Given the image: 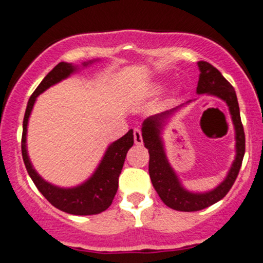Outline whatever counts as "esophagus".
I'll use <instances>...</instances> for the list:
<instances>
[{"instance_id": "esophagus-1", "label": "esophagus", "mask_w": 263, "mask_h": 263, "mask_svg": "<svg viewBox=\"0 0 263 263\" xmlns=\"http://www.w3.org/2000/svg\"><path fill=\"white\" fill-rule=\"evenodd\" d=\"M134 140H135V144L136 145H142V134L139 128H135L134 129Z\"/></svg>"}]
</instances>
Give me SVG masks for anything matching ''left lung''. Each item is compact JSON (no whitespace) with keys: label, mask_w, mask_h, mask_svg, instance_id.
Here are the masks:
<instances>
[{"label":"left lung","mask_w":263,"mask_h":263,"mask_svg":"<svg viewBox=\"0 0 263 263\" xmlns=\"http://www.w3.org/2000/svg\"><path fill=\"white\" fill-rule=\"evenodd\" d=\"M197 65L200 68L197 94L214 95V97L224 100L229 107L230 116H232L233 124H234L237 155H235V160L233 161V165L227 178L213 191L205 193H193L182 187L176 172L168 163L160 137L165 118L173 115V112H176L179 107L172 110H166L160 115L148 117L142 123V140H144L145 147L147 148L148 155H150L148 174H150L151 183L158 192L159 197L168 208L177 211H187V213L209 208L227 196V193L229 192L237 179L246 151L245 129H243L242 121H240L239 104H238L234 87L211 63L200 61L197 62Z\"/></svg>","instance_id":"1"}]
</instances>
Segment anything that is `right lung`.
<instances>
[{"label":"right lung","mask_w":263,"mask_h":263,"mask_svg":"<svg viewBox=\"0 0 263 263\" xmlns=\"http://www.w3.org/2000/svg\"><path fill=\"white\" fill-rule=\"evenodd\" d=\"M89 63L91 62L84 63V66H87ZM76 70L78 67L71 63L60 62L43 79L35 91L31 94L28 105H26L25 116H24L21 154H23V160L26 166V171H28L30 178L33 179L34 184L54 208L72 215H95L103 213L112 205L113 198L118 190V178L122 168H123L127 151L134 145V131L132 129H129L123 137L110 144L94 174L86 182L73 188H60L44 181L31 165L28 156V150H26L28 121L36 97L52 85L68 78Z\"/></svg>","instance_id":"right-lung-1"}]
</instances>
